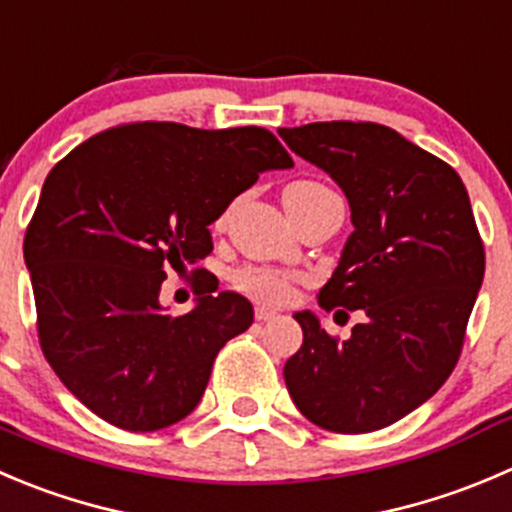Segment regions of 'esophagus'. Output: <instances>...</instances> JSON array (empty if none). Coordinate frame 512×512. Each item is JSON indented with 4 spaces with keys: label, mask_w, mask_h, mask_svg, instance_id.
<instances>
[{
    "label": "esophagus",
    "mask_w": 512,
    "mask_h": 512,
    "mask_svg": "<svg viewBox=\"0 0 512 512\" xmlns=\"http://www.w3.org/2000/svg\"><path fill=\"white\" fill-rule=\"evenodd\" d=\"M255 317L260 322H270V320H277L280 317V312L275 310V307H267V305H257L255 307Z\"/></svg>",
    "instance_id": "esophagus-1"
}]
</instances>
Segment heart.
I'll list each match as a JSON object with an SVG mask.
<instances>
[{"label": "heart", "instance_id": "1", "mask_svg": "<svg viewBox=\"0 0 512 512\" xmlns=\"http://www.w3.org/2000/svg\"><path fill=\"white\" fill-rule=\"evenodd\" d=\"M325 190L320 182L312 180H297L290 182L282 192V197H297V195H310V192ZM237 285L242 287L250 295L262 297V300L270 302H287L295 292V277L282 275V272H272V270H242L237 275Z\"/></svg>", "mask_w": 512, "mask_h": 512}]
</instances>
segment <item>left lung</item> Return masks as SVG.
I'll return each instance as SVG.
<instances>
[{"mask_svg": "<svg viewBox=\"0 0 512 512\" xmlns=\"http://www.w3.org/2000/svg\"><path fill=\"white\" fill-rule=\"evenodd\" d=\"M350 202L352 235L317 302L362 310L347 340L295 312L302 347L285 362L292 403L317 428L372 433L433 398L463 350L485 275L468 190L448 162L375 122L277 130Z\"/></svg>", "mask_w": 512, "mask_h": 512, "instance_id": "left-lung-1", "label": "left lung"}]
</instances>
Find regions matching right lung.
Listing matches in <instances>:
<instances>
[{
    "label": "right lung",
    "mask_w": 512,
    "mask_h": 512,
    "mask_svg": "<svg viewBox=\"0 0 512 512\" xmlns=\"http://www.w3.org/2000/svg\"><path fill=\"white\" fill-rule=\"evenodd\" d=\"M292 157L262 127L197 130L132 122L89 137L54 165L24 235L39 345L64 388L130 433L180 423L212 362L252 325V305L195 270L197 305H160L167 272L212 252L210 225Z\"/></svg>",
    "instance_id": "add662e5"
}]
</instances>
